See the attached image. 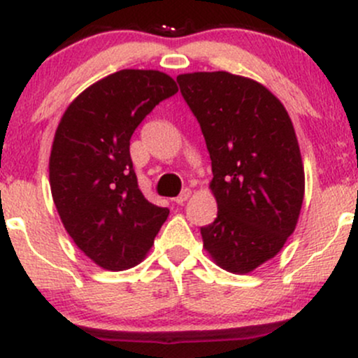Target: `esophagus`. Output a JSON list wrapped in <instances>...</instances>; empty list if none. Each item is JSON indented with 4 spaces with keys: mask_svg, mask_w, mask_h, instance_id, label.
<instances>
[{
    "mask_svg": "<svg viewBox=\"0 0 358 358\" xmlns=\"http://www.w3.org/2000/svg\"><path fill=\"white\" fill-rule=\"evenodd\" d=\"M190 195H192V190L190 188H185V190L180 193L178 196H176V199H173L175 200V203H178V205H183L185 202H187L188 199H190Z\"/></svg>",
    "mask_w": 358,
    "mask_h": 358,
    "instance_id": "obj_1",
    "label": "esophagus"
}]
</instances>
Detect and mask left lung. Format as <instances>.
<instances>
[{
    "instance_id": "8db88e82",
    "label": "left lung",
    "mask_w": 358,
    "mask_h": 358,
    "mask_svg": "<svg viewBox=\"0 0 358 358\" xmlns=\"http://www.w3.org/2000/svg\"><path fill=\"white\" fill-rule=\"evenodd\" d=\"M212 159L217 219L200 229L217 266L245 274L294 232L305 170L285 106L264 85L229 72L176 77Z\"/></svg>"
}]
</instances>
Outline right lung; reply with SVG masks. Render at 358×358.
<instances>
[{
    "mask_svg": "<svg viewBox=\"0 0 358 358\" xmlns=\"http://www.w3.org/2000/svg\"><path fill=\"white\" fill-rule=\"evenodd\" d=\"M176 92L166 73L124 69L79 94L60 119L48 163L53 203L77 248L101 268L141 262L170 213L139 190L129 139Z\"/></svg>",
    "mask_w": 358,
    "mask_h": 358,
    "instance_id": "add662e5",
    "label": "right lung"
}]
</instances>
